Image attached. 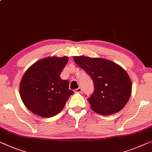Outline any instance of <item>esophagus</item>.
<instances>
[{
    "label": "esophagus",
    "instance_id": "1",
    "mask_svg": "<svg viewBox=\"0 0 152 152\" xmlns=\"http://www.w3.org/2000/svg\"><path fill=\"white\" fill-rule=\"evenodd\" d=\"M74 92L75 93H81V92H82V89H81V88H79L75 90Z\"/></svg>",
    "mask_w": 152,
    "mask_h": 152
}]
</instances>
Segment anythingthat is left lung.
Returning <instances> with one entry per match:
<instances>
[{"instance_id": "1", "label": "left lung", "mask_w": 152, "mask_h": 152, "mask_svg": "<svg viewBox=\"0 0 152 152\" xmlns=\"http://www.w3.org/2000/svg\"><path fill=\"white\" fill-rule=\"evenodd\" d=\"M73 60L94 82V91L88 99L93 111L108 115L124 107L131 95L132 83L122 67L104 58L81 56Z\"/></svg>"}]
</instances>
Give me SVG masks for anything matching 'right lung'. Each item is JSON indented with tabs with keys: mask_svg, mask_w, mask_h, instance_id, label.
Listing matches in <instances>:
<instances>
[{
	"mask_svg": "<svg viewBox=\"0 0 152 152\" xmlns=\"http://www.w3.org/2000/svg\"><path fill=\"white\" fill-rule=\"evenodd\" d=\"M69 61L64 56L48 57L36 62L25 72L20 84L24 105L37 115L51 118L62 110L70 96L69 81L60 73Z\"/></svg>",
	"mask_w": 152,
	"mask_h": 152,
	"instance_id": "1",
	"label": "right lung"
}]
</instances>
